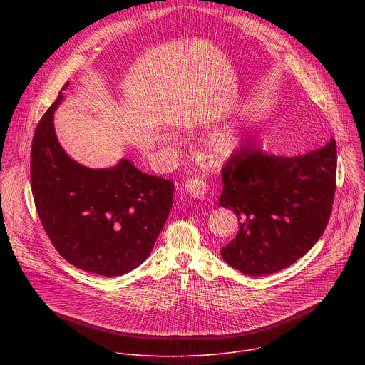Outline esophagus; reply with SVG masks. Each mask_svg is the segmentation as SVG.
I'll return each mask as SVG.
<instances>
[{"label": "esophagus", "instance_id": "34e87169", "mask_svg": "<svg viewBox=\"0 0 365 365\" xmlns=\"http://www.w3.org/2000/svg\"><path fill=\"white\" fill-rule=\"evenodd\" d=\"M185 190L192 196V197H196V199H203L206 196V190H207V186L203 180L197 179V178H192L189 179L186 183H185Z\"/></svg>", "mask_w": 365, "mask_h": 365}]
</instances>
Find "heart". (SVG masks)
<instances>
[{
    "label": "heart",
    "instance_id": "obj_1",
    "mask_svg": "<svg viewBox=\"0 0 365 365\" xmlns=\"http://www.w3.org/2000/svg\"><path fill=\"white\" fill-rule=\"evenodd\" d=\"M165 141L170 144L173 141L172 134H165ZM242 143V134L238 127L232 124L221 125L207 134L205 140V148L212 158L220 160H227L234 155Z\"/></svg>",
    "mask_w": 365,
    "mask_h": 365
}]
</instances>
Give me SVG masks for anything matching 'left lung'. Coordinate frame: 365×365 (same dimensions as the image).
I'll return each instance as SVG.
<instances>
[{
  "label": "left lung",
  "mask_w": 365,
  "mask_h": 365,
  "mask_svg": "<svg viewBox=\"0 0 365 365\" xmlns=\"http://www.w3.org/2000/svg\"><path fill=\"white\" fill-rule=\"evenodd\" d=\"M336 176V143L297 158L242 150L222 168L220 206L240 228L221 248L224 262L247 276L280 272L317 244L329 221Z\"/></svg>",
  "instance_id": "8db88e82"
}]
</instances>
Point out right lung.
I'll return each instance as SVG.
<instances>
[{"instance_id":"1","label":"right lung","mask_w":365,"mask_h":365,"mask_svg":"<svg viewBox=\"0 0 365 365\" xmlns=\"http://www.w3.org/2000/svg\"><path fill=\"white\" fill-rule=\"evenodd\" d=\"M62 101L59 92L33 137L30 180L37 214L71 264L106 277L123 276L150 255L169 217L175 185L140 172L127 159L106 169L75 162L55 131Z\"/></svg>"}]
</instances>
